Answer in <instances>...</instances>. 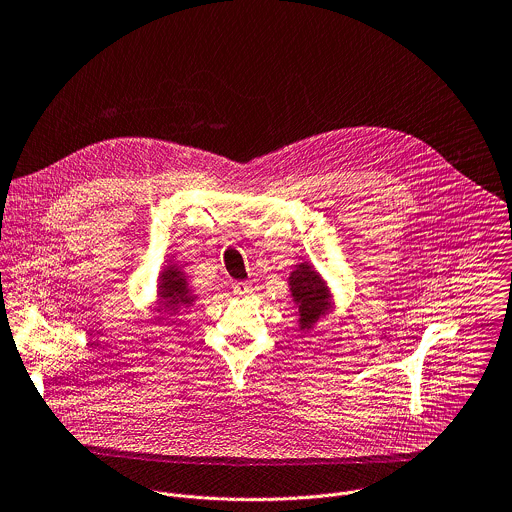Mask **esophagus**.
Instances as JSON below:
<instances>
[{
    "label": "esophagus",
    "mask_w": 512,
    "mask_h": 512,
    "mask_svg": "<svg viewBox=\"0 0 512 512\" xmlns=\"http://www.w3.org/2000/svg\"><path fill=\"white\" fill-rule=\"evenodd\" d=\"M251 291H253V287L247 281H237L233 285V295H237V297H247V295H251Z\"/></svg>",
    "instance_id": "obj_1"
}]
</instances>
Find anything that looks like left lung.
Segmentation results:
<instances>
[{"label":"left lung","instance_id":"1","mask_svg":"<svg viewBox=\"0 0 512 512\" xmlns=\"http://www.w3.org/2000/svg\"><path fill=\"white\" fill-rule=\"evenodd\" d=\"M289 291L293 305L297 307L295 317L299 331H311L321 319H325L335 307V295L323 275L313 263L301 261L289 273Z\"/></svg>","mask_w":512,"mask_h":512}]
</instances>
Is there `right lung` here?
<instances>
[{"label": "right lung", "mask_w": 512, "mask_h": 512, "mask_svg": "<svg viewBox=\"0 0 512 512\" xmlns=\"http://www.w3.org/2000/svg\"><path fill=\"white\" fill-rule=\"evenodd\" d=\"M197 301L195 289L189 285V279L177 261L161 265L155 287V303L151 311L155 313L153 321L163 323L165 319L177 315L181 309L193 307Z\"/></svg>", "instance_id": "obj_1"}]
</instances>
